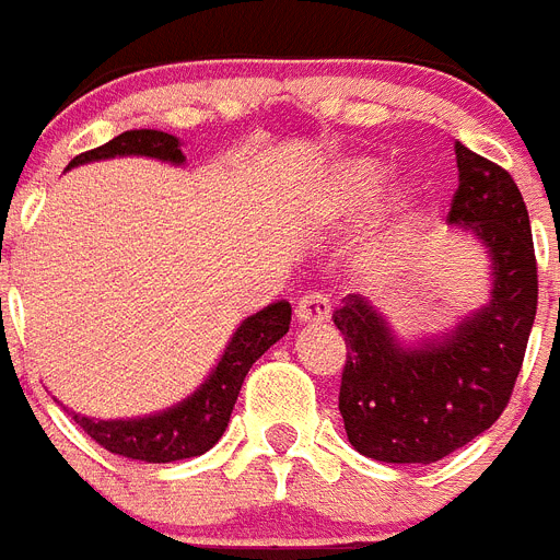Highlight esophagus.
<instances>
[{
    "label": "esophagus",
    "mask_w": 560,
    "mask_h": 560,
    "mask_svg": "<svg viewBox=\"0 0 560 560\" xmlns=\"http://www.w3.org/2000/svg\"><path fill=\"white\" fill-rule=\"evenodd\" d=\"M330 299L324 293H307L299 299V304H295V318H299V324H307V327H313V324H324L330 322Z\"/></svg>",
    "instance_id": "obj_1"
}]
</instances>
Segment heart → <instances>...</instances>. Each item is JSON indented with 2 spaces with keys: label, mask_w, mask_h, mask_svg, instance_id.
I'll list each match as a JSON object with an SVG mask.
<instances>
[{
  "label": "heart",
  "mask_w": 560,
  "mask_h": 560,
  "mask_svg": "<svg viewBox=\"0 0 560 560\" xmlns=\"http://www.w3.org/2000/svg\"><path fill=\"white\" fill-rule=\"evenodd\" d=\"M384 185H387V171L382 164L373 162V159H347V162L338 164L330 185H327V192H324V215L338 224L355 222L359 215L373 208L375 199L382 196ZM418 215H421L418 192H398L373 236L361 247V272L378 276V272L393 270L398 256H401L404 238L412 233Z\"/></svg>",
  "instance_id": "b5f03b06"
}]
</instances>
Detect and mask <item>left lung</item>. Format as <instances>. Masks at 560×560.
Instances as JSON below:
<instances>
[{
	"label": "left lung",
	"mask_w": 560,
	"mask_h": 560,
	"mask_svg": "<svg viewBox=\"0 0 560 560\" xmlns=\"http://www.w3.org/2000/svg\"><path fill=\"white\" fill-rule=\"evenodd\" d=\"M458 190L447 222L472 233L492 258V293L458 327L401 345L364 295L332 313L347 341L338 410L361 455L432 464L490 430L510 404L538 310L533 230L504 167L455 142Z\"/></svg>",
	"instance_id": "1"
}]
</instances>
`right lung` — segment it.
<instances>
[{"label":"right lung","mask_w":560,"mask_h":560,"mask_svg":"<svg viewBox=\"0 0 560 560\" xmlns=\"http://www.w3.org/2000/svg\"><path fill=\"white\" fill-rule=\"evenodd\" d=\"M113 156H150L171 164H185L182 142L176 136L144 128L125 130L102 148L79 153L68 167ZM290 313H293L290 302H272L265 310H258L256 316L244 318L230 338L228 350L219 359L215 370L208 375V382L185 401L144 418L98 421V418L73 412V421L96 441L98 447L110 450L113 455L133 458V462L171 464L208 453L215 441L222 439L244 375L250 373L253 364L290 330Z\"/></svg>","instance_id":"obj_1"}]
</instances>
